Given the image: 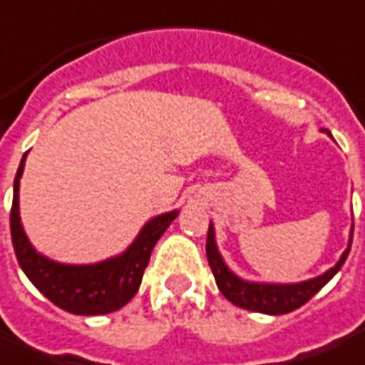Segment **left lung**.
Returning <instances> with one entry per match:
<instances>
[{"label":"left lung","mask_w":365,"mask_h":365,"mask_svg":"<svg viewBox=\"0 0 365 365\" xmlns=\"http://www.w3.org/2000/svg\"><path fill=\"white\" fill-rule=\"evenodd\" d=\"M351 236H354V226L349 230L347 248L331 269L321 272L319 277H313V279H307V281H299V283H260V281H248V279L238 277L226 264V260L218 250L216 230H214L212 222H210V228H207L206 255L210 269L214 272L216 284H218L222 295L226 297L230 303H234L236 307L264 313V315H284V313H291L301 305H305L311 297L319 293L321 289L339 272V269L346 262L347 255H349Z\"/></svg>","instance_id":"left-lung-1"}]
</instances>
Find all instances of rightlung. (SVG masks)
Masks as SVG:
<instances>
[{"label":"right lung","instance_id":"1","mask_svg":"<svg viewBox=\"0 0 365 365\" xmlns=\"http://www.w3.org/2000/svg\"><path fill=\"white\" fill-rule=\"evenodd\" d=\"M26 158L28 153H24L19 161L14 180V204L9 216L11 242L21 270L46 299L74 315H107L125 307L139 291L153 246L178 218L180 210H171L145 222L135 240L120 255L88 264L58 262L34 248L19 218V180L24 175Z\"/></svg>","mask_w":365,"mask_h":365}]
</instances>
